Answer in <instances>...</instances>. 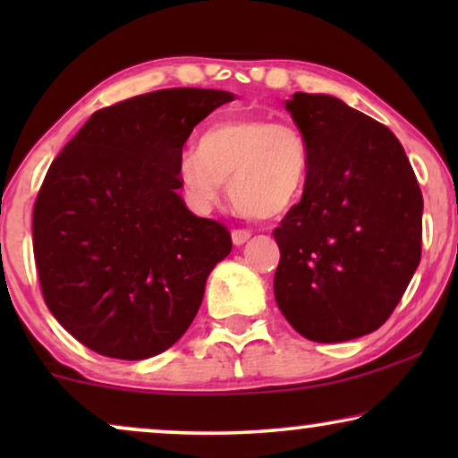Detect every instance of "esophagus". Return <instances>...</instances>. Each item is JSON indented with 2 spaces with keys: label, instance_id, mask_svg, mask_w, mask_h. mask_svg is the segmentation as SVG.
Instances as JSON below:
<instances>
[{
  "label": "esophagus",
  "instance_id": "34e87169",
  "mask_svg": "<svg viewBox=\"0 0 458 458\" xmlns=\"http://www.w3.org/2000/svg\"><path fill=\"white\" fill-rule=\"evenodd\" d=\"M250 231H246V229H233L231 231V240H233V243L235 246H243V243H246L248 240H250Z\"/></svg>",
  "mask_w": 458,
  "mask_h": 458
}]
</instances>
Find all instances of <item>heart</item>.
Segmentation results:
<instances>
[{"label":"heart","mask_w":458,"mask_h":458,"mask_svg":"<svg viewBox=\"0 0 458 458\" xmlns=\"http://www.w3.org/2000/svg\"><path fill=\"white\" fill-rule=\"evenodd\" d=\"M309 143L296 127L268 118H227L199 135L196 152L177 165L187 206L206 215L229 196L243 215L277 218L302 198L309 177Z\"/></svg>","instance_id":"1"}]
</instances>
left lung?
Segmentation results:
<instances>
[{"mask_svg": "<svg viewBox=\"0 0 458 458\" xmlns=\"http://www.w3.org/2000/svg\"><path fill=\"white\" fill-rule=\"evenodd\" d=\"M285 110L309 143L300 202L273 231L275 300L306 340L346 342L379 329L421 260L423 196L396 135L325 93Z\"/></svg>", "mask_w": 458, "mask_h": 458, "instance_id": "1", "label": "left lung"}]
</instances>
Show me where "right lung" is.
I'll return each mask as SVG.
<instances>
[{
    "label": "right lung",
    "instance_id": "add662e5",
    "mask_svg": "<svg viewBox=\"0 0 458 458\" xmlns=\"http://www.w3.org/2000/svg\"><path fill=\"white\" fill-rule=\"evenodd\" d=\"M235 99L174 87L93 112L52 162L33 210L43 298L93 352L143 360L171 348L231 252L221 223L179 196L177 165L193 127Z\"/></svg>",
    "mask_w": 458,
    "mask_h": 458
}]
</instances>
